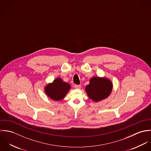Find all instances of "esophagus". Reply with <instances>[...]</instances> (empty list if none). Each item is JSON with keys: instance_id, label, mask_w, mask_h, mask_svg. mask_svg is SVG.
<instances>
[{"instance_id": "esophagus-1", "label": "esophagus", "mask_w": 151, "mask_h": 151, "mask_svg": "<svg viewBox=\"0 0 151 151\" xmlns=\"http://www.w3.org/2000/svg\"><path fill=\"white\" fill-rule=\"evenodd\" d=\"M81 85H75L74 87L76 88V89H80L81 88Z\"/></svg>"}]
</instances>
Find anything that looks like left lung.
Here are the masks:
<instances>
[{"label": "left lung", "instance_id": "obj_1", "mask_svg": "<svg viewBox=\"0 0 151 151\" xmlns=\"http://www.w3.org/2000/svg\"><path fill=\"white\" fill-rule=\"evenodd\" d=\"M113 83L110 80L105 77H93L89 80V84L86 86L88 97L95 102H98L110 95Z\"/></svg>", "mask_w": 151, "mask_h": 151}]
</instances>
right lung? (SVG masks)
Returning a JSON list of instances; mask_svg holds the SVG:
<instances>
[{
	"mask_svg": "<svg viewBox=\"0 0 151 151\" xmlns=\"http://www.w3.org/2000/svg\"><path fill=\"white\" fill-rule=\"evenodd\" d=\"M71 89V86L65 82L61 78H56L52 83H48L44 88L46 95L55 101H59L65 98Z\"/></svg>",
	"mask_w": 151,
	"mask_h": 151,
	"instance_id": "right-lung-1",
	"label": "right lung"
}]
</instances>
